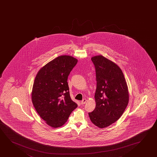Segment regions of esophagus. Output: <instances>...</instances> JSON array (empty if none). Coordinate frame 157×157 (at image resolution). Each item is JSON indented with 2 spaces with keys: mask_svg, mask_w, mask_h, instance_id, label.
Wrapping results in <instances>:
<instances>
[{
  "mask_svg": "<svg viewBox=\"0 0 157 157\" xmlns=\"http://www.w3.org/2000/svg\"><path fill=\"white\" fill-rule=\"evenodd\" d=\"M87 100L86 99H84L83 100L81 101V102H80V104L82 105L85 104Z\"/></svg>",
  "mask_w": 157,
  "mask_h": 157,
  "instance_id": "obj_1",
  "label": "esophagus"
}]
</instances>
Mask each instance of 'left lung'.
<instances>
[{
  "instance_id": "8db88e82",
  "label": "left lung",
  "mask_w": 157,
  "mask_h": 157,
  "mask_svg": "<svg viewBox=\"0 0 157 157\" xmlns=\"http://www.w3.org/2000/svg\"><path fill=\"white\" fill-rule=\"evenodd\" d=\"M96 67V105L89 113L92 123L102 128L121 118L129 101V92L121 68L109 59L98 55L91 58Z\"/></svg>"
}]
</instances>
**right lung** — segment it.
<instances>
[{
	"label": "right lung",
	"instance_id": "right-lung-1",
	"mask_svg": "<svg viewBox=\"0 0 157 157\" xmlns=\"http://www.w3.org/2000/svg\"><path fill=\"white\" fill-rule=\"evenodd\" d=\"M77 62L72 56H60L42 67L35 78L32 103L41 119L54 128L64 125L77 107L71 98L67 82Z\"/></svg>",
	"mask_w": 157,
	"mask_h": 157
}]
</instances>
